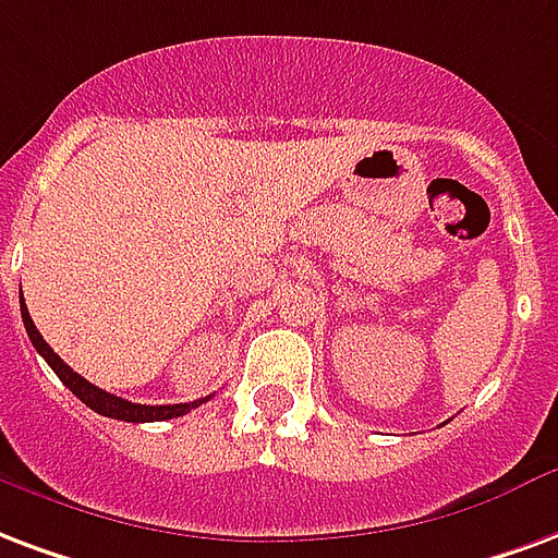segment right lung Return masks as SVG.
<instances>
[{
	"instance_id": "add662e5",
	"label": "right lung",
	"mask_w": 558,
	"mask_h": 558,
	"mask_svg": "<svg viewBox=\"0 0 558 558\" xmlns=\"http://www.w3.org/2000/svg\"><path fill=\"white\" fill-rule=\"evenodd\" d=\"M20 311H23V325H26V333L32 345L37 349V354L44 357V361L52 366V373L59 375L64 387L73 390V396H80L82 402L90 408V411H97L102 416H111V420H123V423H162V420H174V416H183L189 414L192 408L204 405L206 399H197V402H180V405H135V402H126L121 396L114 393H106L100 387H94L90 381H85L80 373H73L68 363L61 361L59 354L49 349V342L40 337V331L35 328V322L28 316L26 311V301L20 304Z\"/></svg>"
}]
</instances>
